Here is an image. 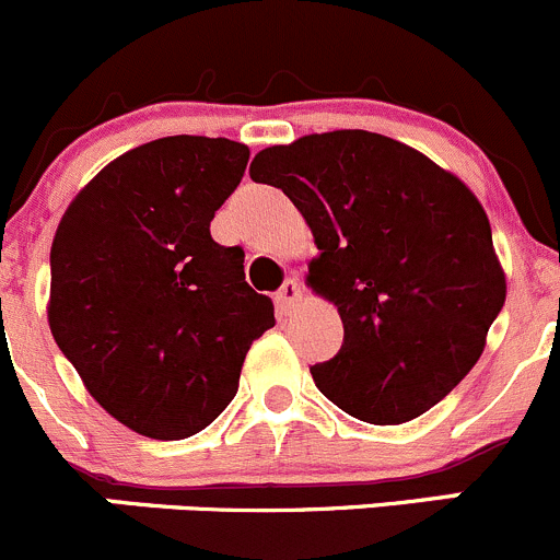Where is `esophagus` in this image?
<instances>
[{
  "mask_svg": "<svg viewBox=\"0 0 560 560\" xmlns=\"http://www.w3.org/2000/svg\"><path fill=\"white\" fill-rule=\"evenodd\" d=\"M302 296H304V288H302V282H299L296 278H291V280H285L282 282V288L278 291V307L280 310H291L293 304H299L302 302Z\"/></svg>",
  "mask_w": 560,
  "mask_h": 560,
  "instance_id": "34e87169",
  "label": "esophagus"
}]
</instances>
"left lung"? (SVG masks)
<instances>
[{
  "mask_svg": "<svg viewBox=\"0 0 560 560\" xmlns=\"http://www.w3.org/2000/svg\"><path fill=\"white\" fill-rule=\"evenodd\" d=\"M253 182L280 187L313 231L307 288L342 320L315 386L351 417L402 424L444 400L485 351L506 299L490 220L452 171L408 143L335 130L267 147Z\"/></svg>",
  "mask_w": 560,
  "mask_h": 560,
  "instance_id": "obj_1",
  "label": "left lung"
}]
</instances>
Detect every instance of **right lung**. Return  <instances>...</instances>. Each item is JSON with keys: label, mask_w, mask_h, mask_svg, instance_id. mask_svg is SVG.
<instances>
[{"label": "right lung", "mask_w": 560, "mask_h": 560, "mask_svg": "<svg viewBox=\"0 0 560 560\" xmlns=\"http://www.w3.org/2000/svg\"><path fill=\"white\" fill-rule=\"evenodd\" d=\"M250 149L168 136L81 187L51 245L48 326L86 392L132 433L196 435L240 389L272 299L245 282L242 247L209 234Z\"/></svg>", "instance_id": "right-lung-1"}]
</instances>
